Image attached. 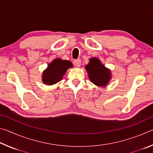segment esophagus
I'll return each instance as SVG.
<instances>
[{
  "label": "esophagus",
  "instance_id": "34e87169",
  "mask_svg": "<svg viewBox=\"0 0 153 153\" xmlns=\"http://www.w3.org/2000/svg\"><path fill=\"white\" fill-rule=\"evenodd\" d=\"M74 64L77 67H80V65H81V60H80V59H76V60H74Z\"/></svg>",
  "mask_w": 153,
  "mask_h": 153
}]
</instances>
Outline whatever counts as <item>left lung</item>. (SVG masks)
Listing matches in <instances>:
<instances>
[{
  "instance_id": "left-lung-1",
  "label": "left lung",
  "mask_w": 153,
  "mask_h": 153,
  "mask_svg": "<svg viewBox=\"0 0 153 153\" xmlns=\"http://www.w3.org/2000/svg\"><path fill=\"white\" fill-rule=\"evenodd\" d=\"M85 68L88 74L90 80L97 86H105L110 81L111 71L105 67L98 59L96 57L90 59Z\"/></svg>"
}]
</instances>
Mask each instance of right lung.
<instances>
[{
	"instance_id": "add662e5",
	"label": "right lung",
	"mask_w": 153,
	"mask_h": 153,
	"mask_svg": "<svg viewBox=\"0 0 153 153\" xmlns=\"http://www.w3.org/2000/svg\"><path fill=\"white\" fill-rule=\"evenodd\" d=\"M73 67L69 61L55 59L48 64L42 73V82L46 85H53L60 82L69 68Z\"/></svg>"
}]
</instances>
